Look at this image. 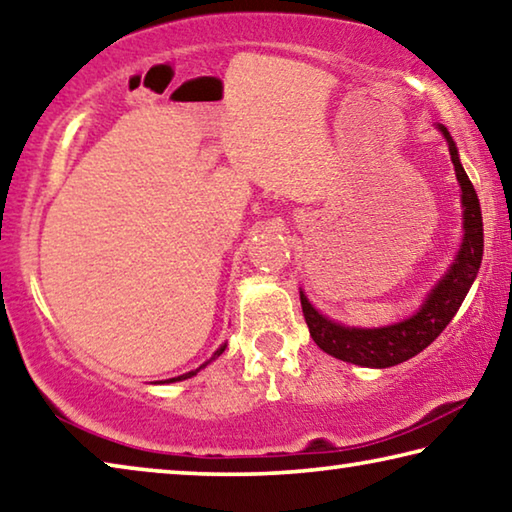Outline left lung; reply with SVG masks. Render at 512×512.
<instances>
[{"label":"left lung","mask_w":512,"mask_h":512,"mask_svg":"<svg viewBox=\"0 0 512 512\" xmlns=\"http://www.w3.org/2000/svg\"><path fill=\"white\" fill-rule=\"evenodd\" d=\"M438 131L449 144L456 180L461 185V205H463V241L461 248L449 264L447 273L433 284V289L422 300V305L413 311L409 318L400 323L384 327H350L327 318L311 305L305 291L300 289V305L305 314L311 339L323 352L332 357L354 363L363 368H391L406 359L420 354L427 345L438 339L440 332L452 323L458 307L463 305L467 291L474 284V277L481 268L483 257V216L479 196L474 185L458 158V149L443 124Z\"/></svg>","instance_id":"8db88e82"}]
</instances>
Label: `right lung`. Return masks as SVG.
<instances>
[{
	"label": "right lung",
	"mask_w": 512,
	"mask_h": 512,
	"mask_svg": "<svg viewBox=\"0 0 512 512\" xmlns=\"http://www.w3.org/2000/svg\"><path fill=\"white\" fill-rule=\"evenodd\" d=\"M223 350H225V343H223V345H221V348H219V350H216V352H214V354H212V359H210V361H214V359H216V357H221V354H223ZM210 361H205V363H203V366H201V368H205V366H207V363H210ZM201 368H196V370H192V372H185V375H178V377H171V379H167V384H173V381H183V379H189V377H194V375H196V372H198V370H201Z\"/></svg>",
	"instance_id": "right-lung-1"
}]
</instances>
